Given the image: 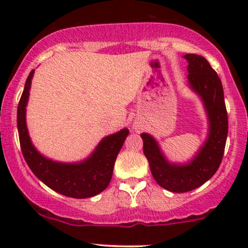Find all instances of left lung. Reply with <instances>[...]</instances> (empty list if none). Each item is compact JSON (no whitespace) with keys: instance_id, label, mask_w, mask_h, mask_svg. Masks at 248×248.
I'll use <instances>...</instances> for the list:
<instances>
[{"instance_id":"obj_1","label":"left lung","mask_w":248,"mask_h":248,"mask_svg":"<svg viewBox=\"0 0 248 248\" xmlns=\"http://www.w3.org/2000/svg\"><path fill=\"white\" fill-rule=\"evenodd\" d=\"M187 84L201 98L205 108L209 129L207 136L186 163H171L150 134L142 133L143 153L150 171L158 186L171 192H187L203 186L215 175L223 160L229 121L220 78L204 57L187 53Z\"/></svg>"}]
</instances>
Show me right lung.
<instances>
[{"label": "right lung", "mask_w": 248, "mask_h": 248, "mask_svg": "<svg viewBox=\"0 0 248 248\" xmlns=\"http://www.w3.org/2000/svg\"><path fill=\"white\" fill-rule=\"evenodd\" d=\"M33 73L35 70L27 78L17 108V128L25 162L37 178L61 195L71 198H90L98 195L106 189L112 179L116 156L129 130L124 128L104 138L93 153L80 162L62 163L45 157L32 144L25 118Z\"/></svg>", "instance_id": "1"}]
</instances>
